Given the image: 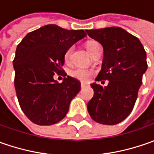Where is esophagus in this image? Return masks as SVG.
<instances>
[{"instance_id": "34e87169", "label": "esophagus", "mask_w": 154, "mask_h": 154, "mask_svg": "<svg viewBox=\"0 0 154 154\" xmlns=\"http://www.w3.org/2000/svg\"><path fill=\"white\" fill-rule=\"evenodd\" d=\"M80 86H81V88H84V87H85L86 85L85 84V83H81V85H80Z\"/></svg>"}]
</instances>
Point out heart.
Returning <instances> with one entry per match:
<instances>
[{
	"label": "heart",
	"instance_id": "obj_1",
	"mask_svg": "<svg viewBox=\"0 0 154 154\" xmlns=\"http://www.w3.org/2000/svg\"><path fill=\"white\" fill-rule=\"evenodd\" d=\"M98 43L97 42H94V41H91V42H88L86 44V49L87 51H92V47L95 45H97ZM74 48L73 47H69L67 49V51H65L64 53V56H63V59H64V62L66 63H69L70 60H71V55H72V52H73ZM93 74V71L91 69H86V68H74L73 70H71L69 72V74L74 77L77 80H81V81H88L90 80L91 76Z\"/></svg>",
	"mask_w": 154,
	"mask_h": 154
}]
</instances>
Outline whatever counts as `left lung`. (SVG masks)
I'll return each mask as SVG.
<instances>
[{
  "instance_id": "obj_1",
  "label": "left lung",
  "mask_w": 154,
  "mask_h": 154,
  "mask_svg": "<svg viewBox=\"0 0 154 154\" xmlns=\"http://www.w3.org/2000/svg\"><path fill=\"white\" fill-rule=\"evenodd\" d=\"M86 32L103 48L102 68L96 80H109L104 87L91 84L94 95L87 103V110L98 123L115 125L133 110L147 68L146 54L139 39L120 27Z\"/></svg>"
}]
</instances>
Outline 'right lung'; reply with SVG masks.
<instances>
[{"label": "right lung", "mask_w": 154, "mask_h": 154, "mask_svg": "<svg viewBox=\"0 0 154 154\" xmlns=\"http://www.w3.org/2000/svg\"><path fill=\"white\" fill-rule=\"evenodd\" d=\"M86 36L84 30L48 25L29 32L18 45L13 62L15 91L21 109L33 123L52 125L68 113L80 92V80L67 76L59 83L54 75H67L64 53Z\"/></svg>", "instance_id": "right-lung-1"}]
</instances>
